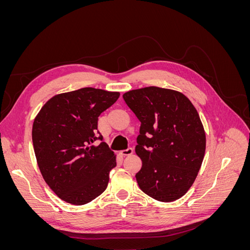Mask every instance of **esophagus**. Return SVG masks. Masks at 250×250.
Segmentation results:
<instances>
[{
	"mask_svg": "<svg viewBox=\"0 0 250 250\" xmlns=\"http://www.w3.org/2000/svg\"><path fill=\"white\" fill-rule=\"evenodd\" d=\"M132 153H133V149H131V148H128L126 150L120 151V155H122V156H129Z\"/></svg>",
	"mask_w": 250,
	"mask_h": 250,
	"instance_id": "1",
	"label": "esophagus"
}]
</instances>
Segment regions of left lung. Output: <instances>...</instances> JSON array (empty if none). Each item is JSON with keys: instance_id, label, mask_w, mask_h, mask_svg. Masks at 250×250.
<instances>
[{"instance_id": "8db88e82", "label": "left lung", "mask_w": 250, "mask_h": 250, "mask_svg": "<svg viewBox=\"0 0 250 250\" xmlns=\"http://www.w3.org/2000/svg\"><path fill=\"white\" fill-rule=\"evenodd\" d=\"M124 101L141 122L135 174L141 190L162 202L179 199L197 177L206 132L197 110L177 90L148 86L129 90Z\"/></svg>"}]
</instances>
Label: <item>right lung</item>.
Listing matches in <instances>:
<instances>
[{"label":"right lung","instance_id":"1","mask_svg":"<svg viewBox=\"0 0 250 250\" xmlns=\"http://www.w3.org/2000/svg\"><path fill=\"white\" fill-rule=\"evenodd\" d=\"M119 97L118 92L83 87L52 97L35 117L32 142L37 165L62 200L82 206L106 190L117 162L104 142L95 145L102 141L97 135L98 117Z\"/></svg>","mask_w":250,"mask_h":250}]
</instances>
